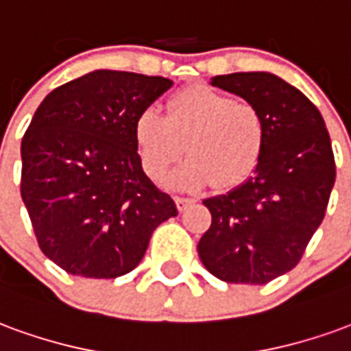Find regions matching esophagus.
<instances>
[{"label":"esophagus","instance_id":"34e87169","mask_svg":"<svg viewBox=\"0 0 351 351\" xmlns=\"http://www.w3.org/2000/svg\"><path fill=\"white\" fill-rule=\"evenodd\" d=\"M175 203H176V208L182 213V210H186L188 206L193 205V199H188V197H176L175 199Z\"/></svg>","mask_w":351,"mask_h":351}]
</instances>
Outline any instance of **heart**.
Segmentation results:
<instances>
[{
  "mask_svg": "<svg viewBox=\"0 0 351 351\" xmlns=\"http://www.w3.org/2000/svg\"><path fill=\"white\" fill-rule=\"evenodd\" d=\"M133 143L145 175L160 182L186 150L190 158L171 175L180 190L216 182L235 188L263 160L267 123L256 105L233 99L208 84H190L173 93L165 116L145 108L133 122Z\"/></svg>",
  "mask_w": 351,
  "mask_h": 351,
  "instance_id": "obj_1",
  "label": "heart"
}]
</instances>
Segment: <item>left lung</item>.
Wrapping results in <instances>:
<instances>
[{
  "label": "left lung",
  "mask_w": 351,
  "mask_h": 351,
  "mask_svg": "<svg viewBox=\"0 0 351 351\" xmlns=\"http://www.w3.org/2000/svg\"><path fill=\"white\" fill-rule=\"evenodd\" d=\"M210 84L259 108L267 146L246 182L203 201L213 223L199 258L223 282L267 284L301 261L324 220L337 173L331 138L316 105L272 73L218 75Z\"/></svg>",
  "instance_id": "1"
}]
</instances>
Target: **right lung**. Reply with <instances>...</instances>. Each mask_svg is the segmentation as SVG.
Instances as JSON below:
<instances>
[{
  "instance_id": "right-lung-1",
  "label": "right lung",
  "mask_w": 351,
  "mask_h": 351,
  "mask_svg": "<svg viewBox=\"0 0 351 351\" xmlns=\"http://www.w3.org/2000/svg\"><path fill=\"white\" fill-rule=\"evenodd\" d=\"M173 80L97 69L43 99L22 138L20 193L43 254L84 278L133 271L178 214L141 167L133 122Z\"/></svg>"
}]
</instances>
